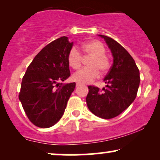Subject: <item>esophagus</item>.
I'll use <instances>...</instances> for the list:
<instances>
[{
  "label": "esophagus",
  "instance_id": "esophagus-1",
  "mask_svg": "<svg viewBox=\"0 0 160 160\" xmlns=\"http://www.w3.org/2000/svg\"><path fill=\"white\" fill-rule=\"evenodd\" d=\"M80 85H81V83H80V82H77V83H76V86H79Z\"/></svg>",
  "mask_w": 160,
  "mask_h": 160
}]
</instances>
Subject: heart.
Here are the masks:
<instances>
[{"mask_svg":"<svg viewBox=\"0 0 160 160\" xmlns=\"http://www.w3.org/2000/svg\"><path fill=\"white\" fill-rule=\"evenodd\" d=\"M81 51L86 55L92 56L89 62L90 67L83 68L73 75L76 82L89 83L99 77V71L106 73L111 67V62L105 55L106 49L103 43L98 40H90L81 46ZM68 62L72 68L78 69L82 63V55L75 47H72L68 53Z\"/></svg>","mask_w":160,"mask_h":160,"instance_id":"heart-1","label":"heart"}]
</instances>
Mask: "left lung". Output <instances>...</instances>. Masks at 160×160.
Returning <instances> with one entry per match:
<instances>
[{"mask_svg":"<svg viewBox=\"0 0 160 160\" xmlns=\"http://www.w3.org/2000/svg\"><path fill=\"white\" fill-rule=\"evenodd\" d=\"M104 38L112 52L113 63L104 79L106 87L89 86L86 101L88 108L97 117L111 119L120 115L136 98L140 74L135 60L123 47L108 36Z\"/></svg>","mask_w":160,"mask_h":160,"instance_id":"obj_1","label":"left lung"}]
</instances>
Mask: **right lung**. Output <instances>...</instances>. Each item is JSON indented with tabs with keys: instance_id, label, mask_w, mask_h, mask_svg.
Masks as SVG:
<instances>
[{
	"instance_id": "right-lung-1",
	"label": "right lung",
	"mask_w": 160,
	"mask_h": 160,
	"mask_svg": "<svg viewBox=\"0 0 160 160\" xmlns=\"http://www.w3.org/2000/svg\"><path fill=\"white\" fill-rule=\"evenodd\" d=\"M67 37L53 40L34 57L23 76L19 98L28 118L40 128L52 126L61 119L75 82L60 83L71 73Z\"/></svg>"
}]
</instances>
